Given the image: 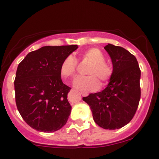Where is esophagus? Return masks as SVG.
I'll return each mask as SVG.
<instances>
[{"mask_svg":"<svg viewBox=\"0 0 159 159\" xmlns=\"http://www.w3.org/2000/svg\"><path fill=\"white\" fill-rule=\"evenodd\" d=\"M81 95H82V96H87V95H89L87 92H81Z\"/></svg>","mask_w":159,"mask_h":159,"instance_id":"obj_1","label":"esophagus"}]
</instances>
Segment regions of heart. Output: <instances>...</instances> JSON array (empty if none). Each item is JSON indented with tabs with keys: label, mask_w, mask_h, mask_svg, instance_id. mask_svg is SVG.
Masks as SVG:
<instances>
[{
	"label": "heart",
	"mask_w": 159,
	"mask_h": 159,
	"mask_svg": "<svg viewBox=\"0 0 159 159\" xmlns=\"http://www.w3.org/2000/svg\"><path fill=\"white\" fill-rule=\"evenodd\" d=\"M84 59L91 61L92 64L88 69L89 76L78 77L74 82L75 88L82 91H95L99 87L98 78L104 84L109 81L112 75V67L105 61V56L98 48H91L84 52ZM77 61L72 55L66 57L60 66V75L62 78H68L75 76Z\"/></svg>",
	"instance_id": "b5f03b06"
}]
</instances>
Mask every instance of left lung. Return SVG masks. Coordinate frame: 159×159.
<instances>
[{
    "label": "left lung",
    "instance_id": "obj_1",
    "mask_svg": "<svg viewBox=\"0 0 159 159\" xmlns=\"http://www.w3.org/2000/svg\"><path fill=\"white\" fill-rule=\"evenodd\" d=\"M112 64V75L104 90L83 97L94 121L106 130L127 125L134 116L141 98V70L136 57L121 47H104Z\"/></svg>",
    "mask_w": 159,
    "mask_h": 159
}]
</instances>
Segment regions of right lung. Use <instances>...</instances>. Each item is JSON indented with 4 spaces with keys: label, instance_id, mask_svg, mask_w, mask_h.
<instances>
[{
    "label": "right lung",
    "instance_id": "right-lung-1",
    "mask_svg": "<svg viewBox=\"0 0 159 159\" xmlns=\"http://www.w3.org/2000/svg\"><path fill=\"white\" fill-rule=\"evenodd\" d=\"M78 45L43 47L26 55L18 64L15 79V102L20 115L32 128L54 132L67 123L71 111L60 66Z\"/></svg>",
    "mask_w": 159,
    "mask_h": 159
}]
</instances>
